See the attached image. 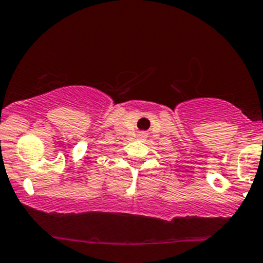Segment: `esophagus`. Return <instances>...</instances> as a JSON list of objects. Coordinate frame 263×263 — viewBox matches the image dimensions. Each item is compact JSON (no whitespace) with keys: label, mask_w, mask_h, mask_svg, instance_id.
<instances>
[{"label":"esophagus","mask_w":263,"mask_h":263,"mask_svg":"<svg viewBox=\"0 0 263 263\" xmlns=\"http://www.w3.org/2000/svg\"><path fill=\"white\" fill-rule=\"evenodd\" d=\"M138 138H140V140H145V138H146V134H143V132H141V134H138Z\"/></svg>","instance_id":"esophagus-1"}]
</instances>
